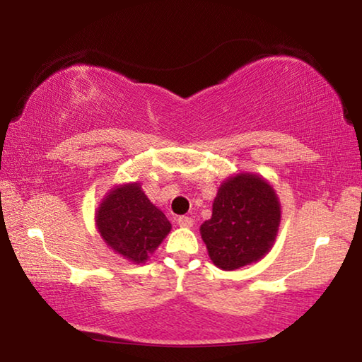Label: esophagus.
I'll list each match as a JSON object with an SVG mask.
<instances>
[{
  "label": "esophagus",
  "mask_w": 362,
  "mask_h": 362,
  "mask_svg": "<svg viewBox=\"0 0 362 362\" xmlns=\"http://www.w3.org/2000/svg\"><path fill=\"white\" fill-rule=\"evenodd\" d=\"M177 223H179V226H182V228H192V226H193V218L182 216V217L177 218Z\"/></svg>",
  "instance_id": "1"
}]
</instances>
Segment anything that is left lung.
Masks as SVG:
<instances>
[{
  "mask_svg": "<svg viewBox=\"0 0 362 362\" xmlns=\"http://www.w3.org/2000/svg\"><path fill=\"white\" fill-rule=\"evenodd\" d=\"M279 223L281 203L269 182L252 173H238L218 187L212 217L199 231L214 265L233 272L272 250Z\"/></svg>",
  "mask_w": 362,
  "mask_h": 362,
  "instance_id": "left-lung-1",
  "label": "left lung"
}]
</instances>
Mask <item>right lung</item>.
Listing matches in <instances>:
<instances>
[{
  "label": "right lung",
  "instance_id": "1",
  "mask_svg": "<svg viewBox=\"0 0 362 362\" xmlns=\"http://www.w3.org/2000/svg\"><path fill=\"white\" fill-rule=\"evenodd\" d=\"M95 228L103 243L126 260L145 263L173 225L150 203L139 182L113 187L95 211Z\"/></svg>",
  "mask_w": 362,
  "mask_h": 362
}]
</instances>
